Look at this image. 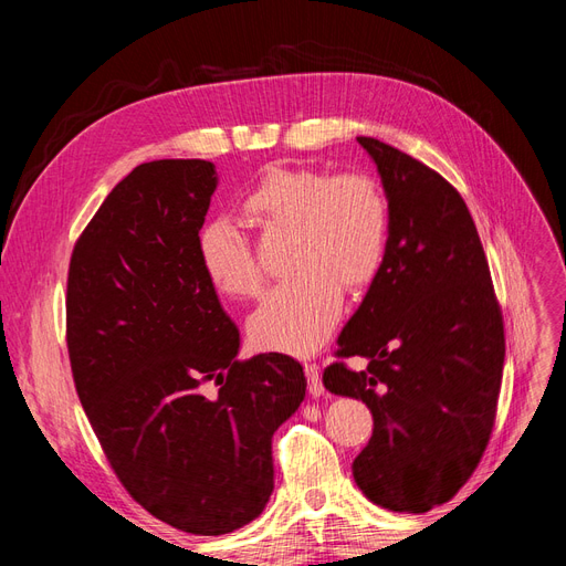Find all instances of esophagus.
<instances>
[{
    "label": "esophagus",
    "mask_w": 566,
    "mask_h": 566,
    "mask_svg": "<svg viewBox=\"0 0 566 566\" xmlns=\"http://www.w3.org/2000/svg\"><path fill=\"white\" fill-rule=\"evenodd\" d=\"M304 375H306V382H310V394H312V397L314 399L323 397L325 387H323V382L318 378V366L316 364H304Z\"/></svg>",
    "instance_id": "obj_1"
}]
</instances>
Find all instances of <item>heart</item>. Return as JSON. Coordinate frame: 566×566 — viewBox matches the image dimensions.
<instances>
[{"label": "heart", "instance_id": "obj_1", "mask_svg": "<svg viewBox=\"0 0 566 566\" xmlns=\"http://www.w3.org/2000/svg\"><path fill=\"white\" fill-rule=\"evenodd\" d=\"M243 210L264 229L293 231L287 269L297 271L264 295L250 316V337L266 352L312 354L342 316V285L354 293L378 276L389 227L382 188L366 175L271 167L243 198ZM196 250L219 293L250 297L260 290V264L231 221H205Z\"/></svg>", "mask_w": 566, "mask_h": 566}]
</instances>
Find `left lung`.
Here are the masks:
<instances>
[{
    "mask_svg": "<svg viewBox=\"0 0 566 566\" xmlns=\"http://www.w3.org/2000/svg\"><path fill=\"white\" fill-rule=\"evenodd\" d=\"M387 196L378 276L337 337L323 385L361 399L373 437L356 455V486L375 505L427 512L451 501L489 443L499 406L505 335L489 262L465 200L420 160L356 136Z\"/></svg>",
    "mask_w": 566,
    "mask_h": 566,
    "instance_id": "obj_1",
    "label": "left lung"
}]
</instances>
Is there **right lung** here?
Masks as SVG:
<instances>
[{"label":"right lung","instance_id":"right-lung-1","mask_svg":"<svg viewBox=\"0 0 566 566\" xmlns=\"http://www.w3.org/2000/svg\"><path fill=\"white\" fill-rule=\"evenodd\" d=\"M214 188L208 160L134 167L77 238L65 300L75 389L111 468L153 517L198 536L262 515L271 437L306 391L293 356L235 358L241 333L196 250Z\"/></svg>","mask_w":566,"mask_h":566}]
</instances>
